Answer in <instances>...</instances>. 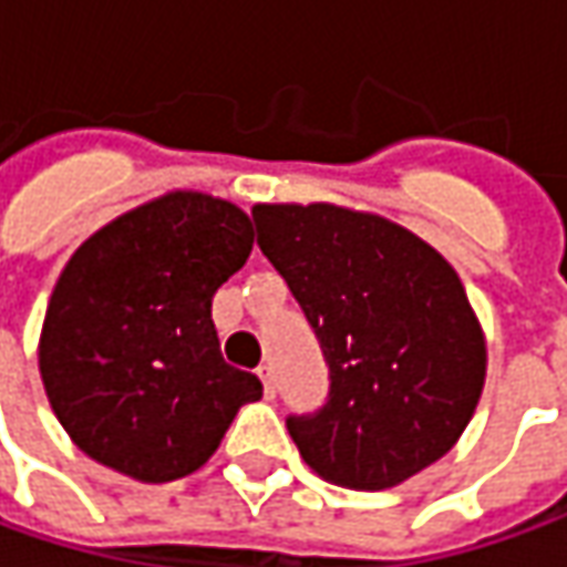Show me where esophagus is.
I'll use <instances>...</instances> for the list:
<instances>
[{"label":"esophagus","mask_w":567,"mask_h":567,"mask_svg":"<svg viewBox=\"0 0 567 567\" xmlns=\"http://www.w3.org/2000/svg\"><path fill=\"white\" fill-rule=\"evenodd\" d=\"M257 377L264 380L266 399H272V395H276V370H272V363H260V367H257Z\"/></svg>","instance_id":"34e87169"}]
</instances>
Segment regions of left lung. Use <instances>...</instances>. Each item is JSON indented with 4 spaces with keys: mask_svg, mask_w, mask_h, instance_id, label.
Returning <instances> with one entry per match:
<instances>
[{
    "mask_svg": "<svg viewBox=\"0 0 567 567\" xmlns=\"http://www.w3.org/2000/svg\"><path fill=\"white\" fill-rule=\"evenodd\" d=\"M254 223L329 367L320 411L285 420L301 458L348 489H389L440 461L474 417L486 377L458 272L373 213L257 204Z\"/></svg>",
    "mask_w": 567,
    "mask_h": 567,
    "instance_id": "obj_1",
    "label": "left lung"
}]
</instances>
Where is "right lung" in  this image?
<instances>
[{
    "instance_id": "add662e5",
    "label": "right lung",
    "mask_w": 567,
    "mask_h": 567,
    "mask_svg": "<svg viewBox=\"0 0 567 567\" xmlns=\"http://www.w3.org/2000/svg\"><path fill=\"white\" fill-rule=\"evenodd\" d=\"M250 247L238 206L172 190L74 250L47 307L40 377L84 455L141 483L187 477L264 395L254 373L223 361L209 313Z\"/></svg>"
}]
</instances>
